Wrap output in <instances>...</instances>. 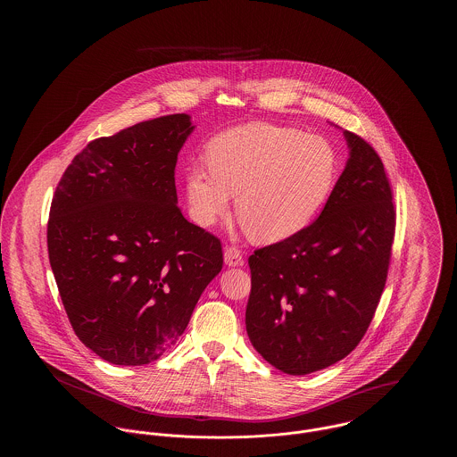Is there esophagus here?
<instances>
[{
  "label": "esophagus",
  "mask_w": 457,
  "mask_h": 457,
  "mask_svg": "<svg viewBox=\"0 0 457 457\" xmlns=\"http://www.w3.org/2000/svg\"><path fill=\"white\" fill-rule=\"evenodd\" d=\"M224 262H226V265H229V267H239V265L245 263L243 253H241V250H239L238 246L229 245V246L224 248Z\"/></svg>",
  "instance_id": "esophagus-1"
}]
</instances>
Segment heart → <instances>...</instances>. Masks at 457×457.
<instances>
[{
    "instance_id": "obj_1",
    "label": "heart",
    "mask_w": 457,
    "mask_h": 457,
    "mask_svg": "<svg viewBox=\"0 0 457 457\" xmlns=\"http://www.w3.org/2000/svg\"><path fill=\"white\" fill-rule=\"evenodd\" d=\"M205 155L209 166L194 164L185 176L192 216L211 226L237 195L241 228L261 243L306 228L326 205L339 171V155L327 138L270 123L222 131Z\"/></svg>"
}]
</instances>
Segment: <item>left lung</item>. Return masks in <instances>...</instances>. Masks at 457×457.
Wrapping results in <instances>:
<instances>
[{
  "label": "left lung",
  "mask_w": 457,
  "mask_h": 457,
  "mask_svg": "<svg viewBox=\"0 0 457 457\" xmlns=\"http://www.w3.org/2000/svg\"><path fill=\"white\" fill-rule=\"evenodd\" d=\"M349 159L324 211L250 255L248 337L289 375L326 369L363 339L391 263L395 209L380 155L345 130Z\"/></svg>",
  "instance_id": "obj_1"
}]
</instances>
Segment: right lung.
Segmentation results:
<instances>
[{
    "label": "right lung",
    "mask_w": 457,
    "mask_h": 457,
    "mask_svg": "<svg viewBox=\"0 0 457 457\" xmlns=\"http://www.w3.org/2000/svg\"><path fill=\"white\" fill-rule=\"evenodd\" d=\"M192 130L188 114H168L96 138L53 196L47 252L68 320L112 365L171 348L222 269L220 239L178 207L174 168Z\"/></svg>",
    "instance_id": "right-lung-1"
}]
</instances>
